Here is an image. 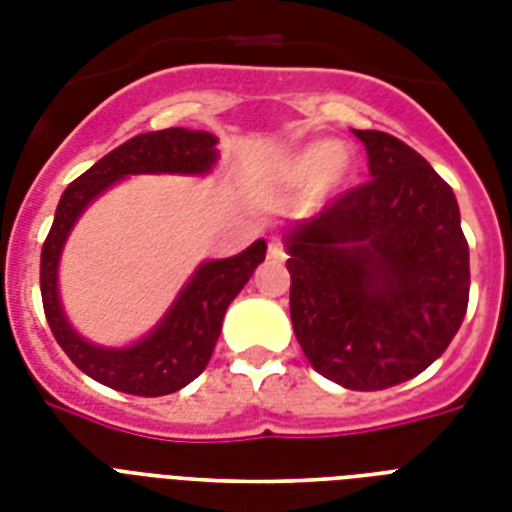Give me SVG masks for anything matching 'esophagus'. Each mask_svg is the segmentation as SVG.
Wrapping results in <instances>:
<instances>
[{"instance_id":"esophagus-1","label":"esophagus","mask_w":512,"mask_h":512,"mask_svg":"<svg viewBox=\"0 0 512 512\" xmlns=\"http://www.w3.org/2000/svg\"><path fill=\"white\" fill-rule=\"evenodd\" d=\"M268 257H271V260H284V257H287V252L281 247V241L273 239L271 244H268Z\"/></svg>"}]
</instances>
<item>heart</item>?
<instances>
[{
    "mask_svg": "<svg viewBox=\"0 0 512 512\" xmlns=\"http://www.w3.org/2000/svg\"><path fill=\"white\" fill-rule=\"evenodd\" d=\"M273 177L281 188H303V207L321 209L335 201L353 177V156L340 143L313 140L276 162Z\"/></svg>",
    "mask_w": 512,
    "mask_h": 512,
    "instance_id": "heart-1",
    "label": "heart"
}]
</instances>
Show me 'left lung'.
Listing matches in <instances>:
<instances>
[{
	"label": "left lung",
	"mask_w": 512,
	"mask_h": 512,
	"mask_svg": "<svg viewBox=\"0 0 512 512\" xmlns=\"http://www.w3.org/2000/svg\"><path fill=\"white\" fill-rule=\"evenodd\" d=\"M353 135L372 180L287 228L289 313L316 372L385 390L449 348L468 311L470 255L438 172L388 132Z\"/></svg>",
	"instance_id": "obj_1"
}]
</instances>
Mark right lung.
<instances>
[{"mask_svg":"<svg viewBox=\"0 0 512 512\" xmlns=\"http://www.w3.org/2000/svg\"><path fill=\"white\" fill-rule=\"evenodd\" d=\"M217 138L204 130H170L135 135L68 185L42 247L44 316L58 345L87 377L132 396H167L204 372L223 329L233 297L265 260V239L223 260H201L151 332L127 345H98L71 324L60 300V257L68 236L92 201L111 185L135 175L204 177L217 167Z\"/></svg>","mask_w":512,"mask_h":512,"instance_id":"obj_1","label":"right lung"}]
</instances>
